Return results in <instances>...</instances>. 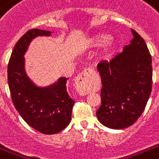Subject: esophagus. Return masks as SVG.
<instances>
[{
  "instance_id": "obj_1",
  "label": "esophagus",
  "mask_w": 159,
  "mask_h": 159,
  "mask_svg": "<svg viewBox=\"0 0 159 159\" xmlns=\"http://www.w3.org/2000/svg\"><path fill=\"white\" fill-rule=\"evenodd\" d=\"M92 73H93V70L91 68H87L76 77L75 85L77 91L80 94H87L89 92L90 78Z\"/></svg>"
}]
</instances>
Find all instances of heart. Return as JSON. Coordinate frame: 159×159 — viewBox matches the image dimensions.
Instances as JSON below:
<instances>
[{
	"label": "heart",
	"instance_id": "heart-1",
	"mask_svg": "<svg viewBox=\"0 0 159 159\" xmlns=\"http://www.w3.org/2000/svg\"><path fill=\"white\" fill-rule=\"evenodd\" d=\"M109 36L105 34H97V35L93 36L92 38H91L88 40V44L91 47H98V46L102 45L103 43L106 42V48L103 52V57H106L110 53H111V51L113 49L114 43L111 39H108Z\"/></svg>",
	"mask_w": 159,
	"mask_h": 159
}]
</instances>
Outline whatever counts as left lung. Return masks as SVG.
Returning a JSON list of instances; mask_svg holds the SVG:
<instances>
[{
	"label": "left lung",
	"mask_w": 159,
	"mask_h": 159,
	"mask_svg": "<svg viewBox=\"0 0 159 159\" xmlns=\"http://www.w3.org/2000/svg\"><path fill=\"white\" fill-rule=\"evenodd\" d=\"M133 39L109 62H101L102 105L98 120L111 129L127 128L145 109L152 91V57L143 39L131 29Z\"/></svg>",
	"instance_id": "8db88e82"
}]
</instances>
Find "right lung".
<instances>
[{
  "instance_id": "1",
  "label": "right lung",
  "mask_w": 159,
  "mask_h": 159,
  "mask_svg": "<svg viewBox=\"0 0 159 159\" xmlns=\"http://www.w3.org/2000/svg\"><path fill=\"white\" fill-rule=\"evenodd\" d=\"M50 34V31L38 29L27 31L14 47L7 69L14 106L29 125L44 134H53L64 129L71 122L74 105L67 92L68 78L62 77L50 87L39 88L25 72L23 55L29 43L36 36H49Z\"/></svg>"
}]
</instances>
